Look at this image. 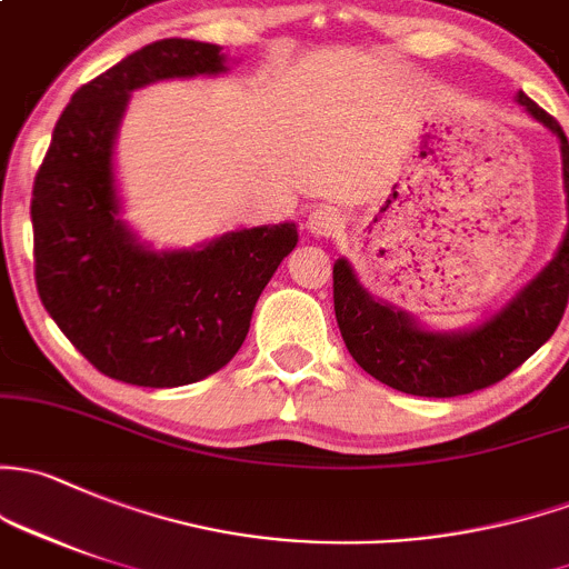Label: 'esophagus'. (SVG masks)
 <instances>
[{
	"instance_id": "obj_1",
	"label": "esophagus",
	"mask_w": 569,
	"mask_h": 569,
	"mask_svg": "<svg viewBox=\"0 0 569 569\" xmlns=\"http://www.w3.org/2000/svg\"><path fill=\"white\" fill-rule=\"evenodd\" d=\"M308 229L310 234L316 237H335L343 229V214L335 207H316L313 212L308 214Z\"/></svg>"
}]
</instances>
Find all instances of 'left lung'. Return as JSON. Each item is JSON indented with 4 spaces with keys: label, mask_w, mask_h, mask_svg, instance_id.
<instances>
[{
    "label": "left lung",
    "mask_w": 569,
    "mask_h": 569,
    "mask_svg": "<svg viewBox=\"0 0 569 569\" xmlns=\"http://www.w3.org/2000/svg\"><path fill=\"white\" fill-rule=\"evenodd\" d=\"M518 103L559 136L569 209V141L565 130L523 92H518ZM332 300L346 349L365 373L381 385L420 398H456L486 390L529 360L559 327L569 300V226L551 264L505 310L471 332L436 335L420 330L406 313L376 302L357 283L346 259L332 267Z\"/></svg>",
    "instance_id": "obj_1"
}]
</instances>
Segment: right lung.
Instances as JSON below:
<instances>
[{"instance_id":"obj_1","label":"right lung","mask_w":569,"mask_h":569,"mask_svg":"<svg viewBox=\"0 0 569 569\" xmlns=\"http://www.w3.org/2000/svg\"><path fill=\"white\" fill-rule=\"evenodd\" d=\"M220 70V46L182 38L143 46L76 89L34 177L40 300L70 343L124 385L182 387L223 368L300 239L295 223H280L231 231L201 250L152 253L117 218L111 154L130 92Z\"/></svg>"}]
</instances>
